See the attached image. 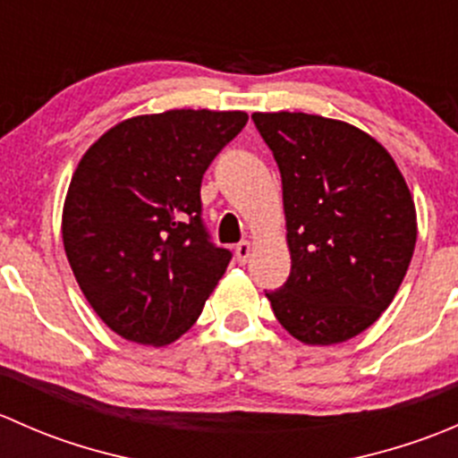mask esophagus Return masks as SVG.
Segmentation results:
<instances>
[{
	"label": "esophagus",
	"instance_id": "obj_1",
	"mask_svg": "<svg viewBox=\"0 0 458 458\" xmlns=\"http://www.w3.org/2000/svg\"><path fill=\"white\" fill-rule=\"evenodd\" d=\"M250 252H252L250 243L242 242L237 248H234V259H237V263H246L248 259H250Z\"/></svg>",
	"mask_w": 458,
	"mask_h": 458
}]
</instances>
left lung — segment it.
Returning <instances> with one entry per match:
<instances>
[{
    "instance_id": "left-lung-1",
    "label": "left lung",
    "mask_w": 458,
    "mask_h": 458,
    "mask_svg": "<svg viewBox=\"0 0 458 458\" xmlns=\"http://www.w3.org/2000/svg\"><path fill=\"white\" fill-rule=\"evenodd\" d=\"M252 119L279 165L293 259L267 301L301 344H344L383 315L408 272L412 192L390 152L352 123L285 110Z\"/></svg>"
}]
</instances>
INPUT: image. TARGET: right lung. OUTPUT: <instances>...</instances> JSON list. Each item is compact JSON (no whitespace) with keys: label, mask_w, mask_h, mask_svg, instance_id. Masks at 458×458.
<instances>
[{"label":"right lung","mask_w":458,"mask_h":458,"mask_svg":"<svg viewBox=\"0 0 458 458\" xmlns=\"http://www.w3.org/2000/svg\"><path fill=\"white\" fill-rule=\"evenodd\" d=\"M242 110H165L106 131L72 173L62 212L86 301L128 341L168 345L192 327L230 252L208 242L201 179L246 126Z\"/></svg>","instance_id":"add662e5"}]
</instances>
